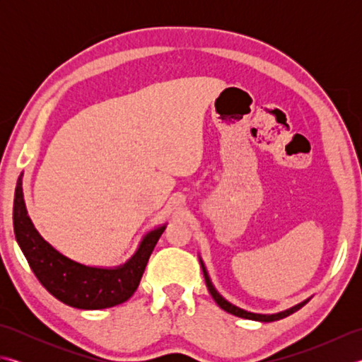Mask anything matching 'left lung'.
I'll use <instances>...</instances> for the list:
<instances>
[{
	"label": "left lung",
	"mask_w": 362,
	"mask_h": 362,
	"mask_svg": "<svg viewBox=\"0 0 362 362\" xmlns=\"http://www.w3.org/2000/svg\"><path fill=\"white\" fill-rule=\"evenodd\" d=\"M201 264H202V271H204V276H205L206 288H209L211 297L214 298V302H216V303L221 306L222 310L227 311V313H230V314H233V316H236V317L250 319V320H259V322H274V320H280V319H283V317H288L289 314L298 311V310L302 308V306L306 303V302H303V303H300V305L294 306V308L286 310V311H283V313H276V314H255V313L244 311V310H241V308H238V306H235V305H232V303H228L224 297L219 296V292L213 288V284H211V281H210V276H209V274H206V271H205V266H204L202 261H201Z\"/></svg>",
	"instance_id": "1"
}]
</instances>
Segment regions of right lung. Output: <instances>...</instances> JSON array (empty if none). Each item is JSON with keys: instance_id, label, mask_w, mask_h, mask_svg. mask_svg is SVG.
I'll list each match as a JSON object with an SVG mask.
<instances>
[{"instance_id": "add662e5", "label": "right lung", "mask_w": 362, "mask_h": 362, "mask_svg": "<svg viewBox=\"0 0 362 362\" xmlns=\"http://www.w3.org/2000/svg\"><path fill=\"white\" fill-rule=\"evenodd\" d=\"M13 232L37 280L51 296L73 308L104 310L132 297L165 226L146 235L135 255L117 269L79 264L59 253L38 235L23 201L20 175L13 199Z\"/></svg>"}]
</instances>
